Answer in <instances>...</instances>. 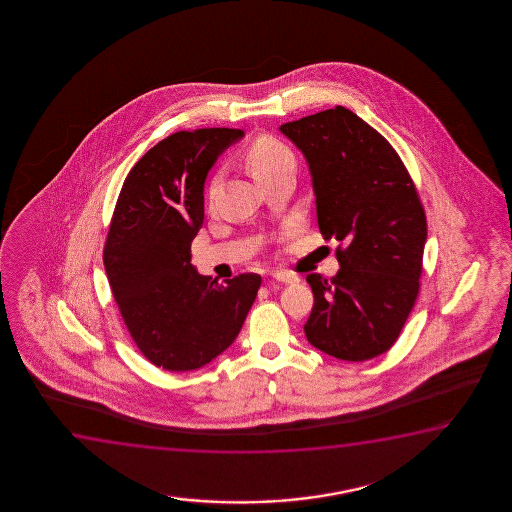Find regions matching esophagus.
<instances>
[{"mask_svg":"<svg viewBox=\"0 0 512 512\" xmlns=\"http://www.w3.org/2000/svg\"><path fill=\"white\" fill-rule=\"evenodd\" d=\"M271 276H273L274 280L281 281V283H295V281H299L295 274L287 273V271H274Z\"/></svg>","mask_w":512,"mask_h":512,"instance_id":"1","label":"esophagus"}]
</instances>
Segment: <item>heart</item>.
Wrapping results in <instances>:
<instances>
[{
	"instance_id": "heart-1",
	"label": "heart",
	"mask_w": 512,
	"mask_h": 512,
	"mask_svg": "<svg viewBox=\"0 0 512 512\" xmlns=\"http://www.w3.org/2000/svg\"><path fill=\"white\" fill-rule=\"evenodd\" d=\"M245 161L253 178L260 182L278 169L294 166V155L273 136H260L246 150Z\"/></svg>"
}]
</instances>
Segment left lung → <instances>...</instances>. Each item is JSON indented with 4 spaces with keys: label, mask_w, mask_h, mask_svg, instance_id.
<instances>
[{
    "label": "left lung",
    "mask_w": 512,
    "mask_h": 512,
    "mask_svg": "<svg viewBox=\"0 0 512 512\" xmlns=\"http://www.w3.org/2000/svg\"><path fill=\"white\" fill-rule=\"evenodd\" d=\"M280 131L308 161L323 238L339 243L336 276L306 278L315 304L304 332L330 357L371 360L392 348L420 294L427 217L418 190L392 145L344 106Z\"/></svg>",
    "instance_id": "left-lung-1"
}]
</instances>
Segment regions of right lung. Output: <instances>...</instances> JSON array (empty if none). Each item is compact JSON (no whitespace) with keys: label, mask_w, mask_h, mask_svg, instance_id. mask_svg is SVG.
Returning <instances> with one entry per match:
<instances>
[{"label":"right lung","mask_w":512,"mask_h":512,"mask_svg":"<svg viewBox=\"0 0 512 512\" xmlns=\"http://www.w3.org/2000/svg\"><path fill=\"white\" fill-rule=\"evenodd\" d=\"M241 129L178 131L150 148L120 189L103 262L122 320L141 353L164 371H194L227 350L262 278L218 283L190 264L204 220V182Z\"/></svg>","instance_id":"1"}]
</instances>
